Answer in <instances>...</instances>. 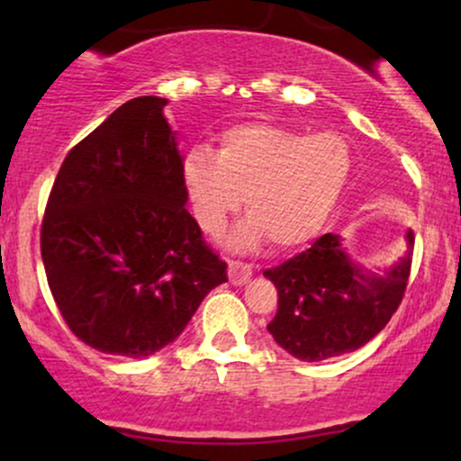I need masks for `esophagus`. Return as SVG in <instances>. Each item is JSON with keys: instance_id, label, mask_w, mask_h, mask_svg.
Here are the masks:
<instances>
[{"instance_id": "esophagus-1", "label": "esophagus", "mask_w": 461, "mask_h": 461, "mask_svg": "<svg viewBox=\"0 0 461 461\" xmlns=\"http://www.w3.org/2000/svg\"><path fill=\"white\" fill-rule=\"evenodd\" d=\"M227 273H230V282L234 285H242L251 279L253 268L249 267L245 262H238V260H230L227 264Z\"/></svg>"}]
</instances>
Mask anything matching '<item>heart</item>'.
<instances>
[{
    "label": "heart",
    "mask_w": 461,
    "mask_h": 461,
    "mask_svg": "<svg viewBox=\"0 0 461 461\" xmlns=\"http://www.w3.org/2000/svg\"><path fill=\"white\" fill-rule=\"evenodd\" d=\"M351 173V151L336 134L294 131L273 123L225 130L214 153L190 149L182 167L201 230L216 236L245 197L249 219L234 247L294 249L321 234Z\"/></svg>",
    "instance_id": "1"
}]
</instances>
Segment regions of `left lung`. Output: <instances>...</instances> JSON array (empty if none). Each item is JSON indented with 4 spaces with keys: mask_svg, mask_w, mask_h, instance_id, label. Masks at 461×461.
<instances>
[{
    "mask_svg": "<svg viewBox=\"0 0 461 461\" xmlns=\"http://www.w3.org/2000/svg\"><path fill=\"white\" fill-rule=\"evenodd\" d=\"M399 262L375 273L353 260L338 234H325L299 256L264 271L277 288V314L268 331L303 362L338 357L373 340L403 299L414 231Z\"/></svg>",
    "mask_w": 461,
    "mask_h": 461,
    "instance_id": "left-lung-1",
    "label": "left lung"
}]
</instances>
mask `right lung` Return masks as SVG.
I'll return each mask as SVG.
<instances>
[{
	"label": "right lung",
	"instance_id": "obj_1",
	"mask_svg": "<svg viewBox=\"0 0 461 461\" xmlns=\"http://www.w3.org/2000/svg\"><path fill=\"white\" fill-rule=\"evenodd\" d=\"M162 97H136L62 162L41 225L47 284L82 342L147 357L184 331L227 264L186 210Z\"/></svg>",
	"mask_w": 461,
	"mask_h": 461
}]
</instances>
